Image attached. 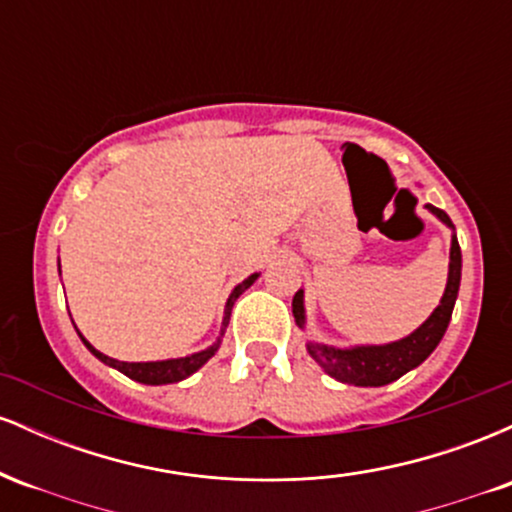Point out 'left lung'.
I'll return each mask as SVG.
<instances>
[{
  "mask_svg": "<svg viewBox=\"0 0 512 512\" xmlns=\"http://www.w3.org/2000/svg\"><path fill=\"white\" fill-rule=\"evenodd\" d=\"M426 209L431 214H436L440 221L448 228L452 226L450 216L443 209L426 204ZM460 276H462V252L457 236H452L450 245V272H448V284H445V293L440 298V305L433 310L431 317L409 334V337L399 339L392 344H380V346H351V349H337V346L327 344H315L308 342V354L325 368L327 375H332L334 380L346 385H358V387H380L392 383V380L402 378L404 373H409L411 368H416L419 363H424L428 356L433 354V349L440 344L445 330H448V322L452 317V308H455L457 291H460ZM293 317H296V325L305 327V308H303V289L293 296Z\"/></svg>",
  "mask_w": 512,
  "mask_h": 512,
  "instance_id": "left-lung-1",
  "label": "left lung"
}]
</instances>
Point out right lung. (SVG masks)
I'll list each match as a JSON object with an SVG mask.
<instances>
[{
  "instance_id": "obj_1",
  "label": "right lung",
  "mask_w": 512,
  "mask_h": 512,
  "mask_svg": "<svg viewBox=\"0 0 512 512\" xmlns=\"http://www.w3.org/2000/svg\"><path fill=\"white\" fill-rule=\"evenodd\" d=\"M257 276H260V274H250L248 279L240 281V284L236 286V289H233L231 296H228V303H226V315H223V330H226L228 317H231V308H233V303L238 301L240 293H243L245 289H250V286L255 284ZM223 330H221V337H223ZM76 332H79V330H76ZM79 337H81V334H79ZM221 337L216 339V342L211 344L209 349L197 351V354L182 356V358H168V361H146V363H127V361H117V358H110V356L101 354V351H98V349H93V346L88 344L84 337H81V342L86 344V349L91 351V354L96 356L98 361H103L105 366H110V368H117V370H120V373H125L127 378L137 380V383H144V385H168V383H180V380L190 378V375L195 373V370L202 368L204 363H207L209 358L214 356L216 351H219V346H221Z\"/></svg>"
}]
</instances>
